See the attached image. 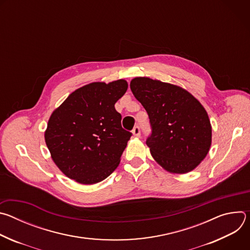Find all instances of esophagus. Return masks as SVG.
Listing matches in <instances>:
<instances>
[{"label":"esophagus","mask_w":250,"mask_h":250,"mask_svg":"<svg viewBox=\"0 0 250 250\" xmlns=\"http://www.w3.org/2000/svg\"><path fill=\"white\" fill-rule=\"evenodd\" d=\"M132 134H133L134 136H136V137L140 136V128H139L138 125H135V126L133 127V129H132Z\"/></svg>","instance_id":"obj_1"}]
</instances>
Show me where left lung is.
I'll return each instance as SVG.
<instances>
[{"label": "left lung", "mask_w": 250, "mask_h": 250, "mask_svg": "<svg viewBox=\"0 0 250 250\" xmlns=\"http://www.w3.org/2000/svg\"><path fill=\"white\" fill-rule=\"evenodd\" d=\"M130 90L148 114L151 134L146 145L155 161L171 173L195 169L211 145V126L201 103L185 89L136 77Z\"/></svg>", "instance_id": "obj_1"}]
</instances>
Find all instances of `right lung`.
Segmentation results:
<instances>
[{
	"mask_svg": "<svg viewBox=\"0 0 250 250\" xmlns=\"http://www.w3.org/2000/svg\"><path fill=\"white\" fill-rule=\"evenodd\" d=\"M126 90L123 79L94 82L71 93L51 114L45 142L52 160L70 179L96 184L119 166L132 134L122 127L115 109Z\"/></svg>",
	"mask_w": 250,
	"mask_h": 250,
	"instance_id": "right-lung-1",
	"label": "right lung"
}]
</instances>
